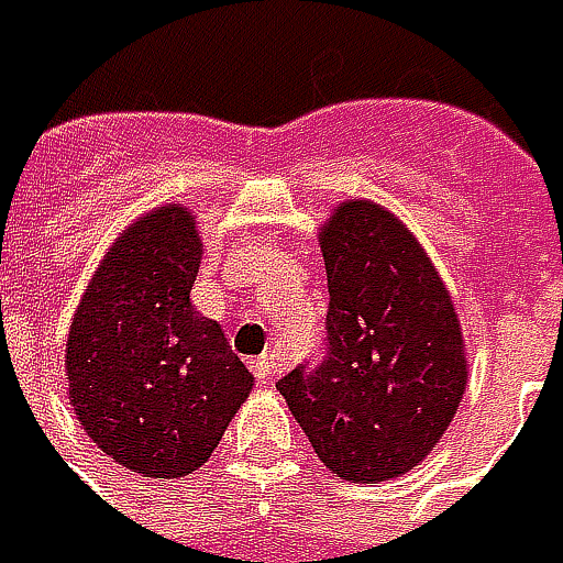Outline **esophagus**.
<instances>
[{
  "instance_id": "1",
  "label": "esophagus",
  "mask_w": 563,
  "mask_h": 563,
  "mask_svg": "<svg viewBox=\"0 0 563 563\" xmlns=\"http://www.w3.org/2000/svg\"><path fill=\"white\" fill-rule=\"evenodd\" d=\"M277 368H280V358L274 352H267V355H261V358L251 362V372H254L257 385H271L274 375H277Z\"/></svg>"
}]
</instances>
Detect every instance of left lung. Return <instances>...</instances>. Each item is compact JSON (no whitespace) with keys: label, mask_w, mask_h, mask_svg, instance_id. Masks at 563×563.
<instances>
[{"label":"left lung","mask_w":563,"mask_h":563,"mask_svg":"<svg viewBox=\"0 0 563 563\" xmlns=\"http://www.w3.org/2000/svg\"><path fill=\"white\" fill-rule=\"evenodd\" d=\"M322 261V352L277 391L335 476L394 479L440 443L466 391L460 319L423 247L372 201L335 208Z\"/></svg>","instance_id":"left-lung-1"}]
</instances>
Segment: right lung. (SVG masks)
Returning <instances> with one entry per match:
<instances>
[{"label":"right lung","instance_id":"1","mask_svg":"<svg viewBox=\"0 0 563 563\" xmlns=\"http://www.w3.org/2000/svg\"><path fill=\"white\" fill-rule=\"evenodd\" d=\"M198 264L191 211L146 214L107 251L67 335L84 430L113 463L153 479L205 466L254 382L188 299Z\"/></svg>","mask_w":563,"mask_h":563}]
</instances>
